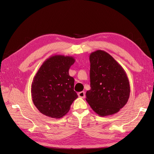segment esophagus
I'll list each match as a JSON object with an SVG mask.
<instances>
[{
    "instance_id": "esophagus-1",
    "label": "esophagus",
    "mask_w": 154,
    "mask_h": 154,
    "mask_svg": "<svg viewBox=\"0 0 154 154\" xmlns=\"http://www.w3.org/2000/svg\"><path fill=\"white\" fill-rule=\"evenodd\" d=\"M78 94L79 97H82V98H84V97H85V92L84 91H82V92H78Z\"/></svg>"
}]
</instances>
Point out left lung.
Returning a JSON list of instances; mask_svg holds the SVG:
<instances>
[{
    "label": "left lung",
    "mask_w": 154,
    "mask_h": 154,
    "mask_svg": "<svg viewBox=\"0 0 154 154\" xmlns=\"http://www.w3.org/2000/svg\"><path fill=\"white\" fill-rule=\"evenodd\" d=\"M89 60L91 89L86 92V101L100 116L118 112L130 96V83L126 72L104 51L92 52Z\"/></svg>",
    "instance_id": "1"
}]
</instances>
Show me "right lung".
Segmentation results:
<instances>
[{
	"label": "right lung",
	"mask_w": 154,
	"mask_h": 154,
	"mask_svg": "<svg viewBox=\"0 0 154 154\" xmlns=\"http://www.w3.org/2000/svg\"><path fill=\"white\" fill-rule=\"evenodd\" d=\"M75 62L70 56L54 55L40 66L33 78L31 97L42 114L58 119L66 115L78 95L74 91V79L69 70Z\"/></svg>",
	"instance_id": "1"
}]
</instances>
